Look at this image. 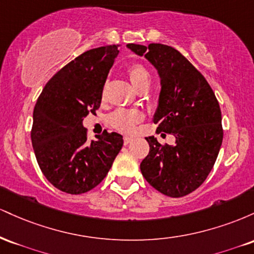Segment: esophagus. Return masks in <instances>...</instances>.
<instances>
[{
	"label": "esophagus",
	"instance_id": "obj_1",
	"mask_svg": "<svg viewBox=\"0 0 254 254\" xmlns=\"http://www.w3.org/2000/svg\"><path fill=\"white\" fill-rule=\"evenodd\" d=\"M132 141H133V137L132 136H125L124 137V144L125 145L130 144Z\"/></svg>",
	"mask_w": 254,
	"mask_h": 254
}]
</instances>
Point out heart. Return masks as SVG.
I'll return each mask as SVG.
<instances>
[{
	"instance_id": "1",
	"label": "heart",
	"mask_w": 254,
	"mask_h": 254,
	"mask_svg": "<svg viewBox=\"0 0 254 254\" xmlns=\"http://www.w3.org/2000/svg\"><path fill=\"white\" fill-rule=\"evenodd\" d=\"M131 83L137 90L148 89L150 84V74L141 64H133L127 69ZM142 115L137 110H117L110 117V122L116 129L122 131H131L141 122Z\"/></svg>"
}]
</instances>
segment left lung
I'll return each mask as SVG.
<instances>
[{
	"mask_svg": "<svg viewBox=\"0 0 254 254\" xmlns=\"http://www.w3.org/2000/svg\"><path fill=\"white\" fill-rule=\"evenodd\" d=\"M127 46L157 70L161 90L153 122L162 137L164 132L176 137L174 145H161L156 137H145L150 149L141 162V172L166 196H186L202 185L217 159L223 138L220 105L208 81L174 48Z\"/></svg>",
	"mask_w": 254,
	"mask_h": 254,
	"instance_id": "1",
	"label": "left lung"
}]
</instances>
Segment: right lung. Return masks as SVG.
<instances>
[{
  "mask_svg": "<svg viewBox=\"0 0 254 254\" xmlns=\"http://www.w3.org/2000/svg\"><path fill=\"white\" fill-rule=\"evenodd\" d=\"M117 45L83 52L44 87L33 111L31 139L38 165L58 190L80 194L99 185L123 147V136L105 131L87 141L83 118L101 104Z\"/></svg>",
  "mask_w": 254,
  "mask_h": 254,
  "instance_id": "1",
  "label": "right lung"
}]
</instances>
